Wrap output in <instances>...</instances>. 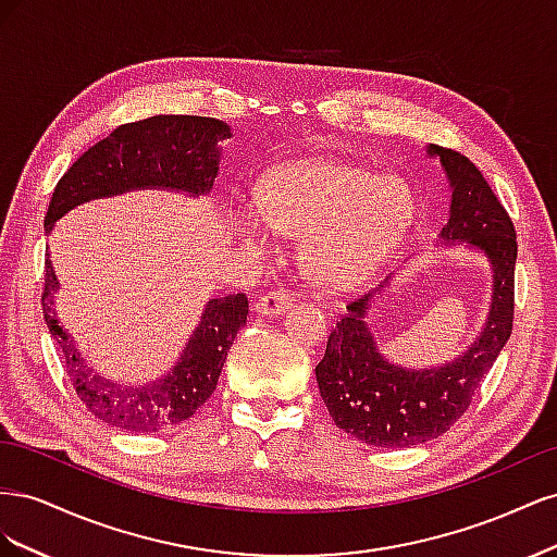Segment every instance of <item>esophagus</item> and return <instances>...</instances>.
Wrapping results in <instances>:
<instances>
[{"label":"esophagus","mask_w":557,"mask_h":557,"mask_svg":"<svg viewBox=\"0 0 557 557\" xmlns=\"http://www.w3.org/2000/svg\"><path fill=\"white\" fill-rule=\"evenodd\" d=\"M293 305V297L290 293L285 290H272V293H264L256 299V311L258 313H264V315H278V313H285L288 311V307Z\"/></svg>","instance_id":"esophagus-1"}]
</instances>
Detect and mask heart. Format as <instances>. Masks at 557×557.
<instances>
[{
	"label": "heart",
	"instance_id": "obj_1",
	"mask_svg": "<svg viewBox=\"0 0 557 557\" xmlns=\"http://www.w3.org/2000/svg\"><path fill=\"white\" fill-rule=\"evenodd\" d=\"M409 188L395 176H374L336 160L281 166L258 188L262 221L285 234L305 232L301 264L325 288L362 278L399 244L411 221ZM234 230L250 246L267 237L248 207L234 211Z\"/></svg>",
	"mask_w": 557,
	"mask_h": 557
}]
</instances>
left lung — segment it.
I'll list each match as a JSON object with an SVG mask.
<instances>
[{"label": "left lung", "instance_id": "obj_1", "mask_svg": "<svg viewBox=\"0 0 557 557\" xmlns=\"http://www.w3.org/2000/svg\"><path fill=\"white\" fill-rule=\"evenodd\" d=\"M448 174L453 199L444 242H467L481 248L495 269L491 318L479 342L462 358L440 369H409L385 362L364 325L369 295L350 299L327 336L315 379L332 420L362 444L409 448L442 436L465 416L499 350L513 330L516 227L507 209L474 162L444 146H430Z\"/></svg>", "mask_w": 557, "mask_h": 557}]
</instances>
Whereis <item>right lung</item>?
<instances>
[{
	"mask_svg": "<svg viewBox=\"0 0 557 557\" xmlns=\"http://www.w3.org/2000/svg\"><path fill=\"white\" fill-rule=\"evenodd\" d=\"M225 137L230 127L205 115H150L117 125L58 181L46 211V232L62 213L92 197L132 188H176L193 195L209 190L218 174L215 141ZM55 290L53 264L46 260L41 309L76 397L102 423L129 432H158L188 420L215 391L227 350L248 315L244 293L211 299L174 372L146 387H123L97 376L78 358L72 336L58 323Z\"/></svg>",
	"mask_w": 557,
	"mask_h": 557,
	"instance_id": "right-lung-1",
	"label": "right lung"
}]
</instances>
